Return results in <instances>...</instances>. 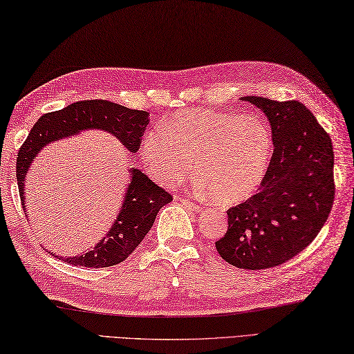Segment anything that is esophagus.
I'll list each match as a JSON object with an SVG mask.
<instances>
[{
  "instance_id": "esophagus-1",
  "label": "esophagus",
  "mask_w": 354,
  "mask_h": 354,
  "mask_svg": "<svg viewBox=\"0 0 354 354\" xmlns=\"http://www.w3.org/2000/svg\"><path fill=\"white\" fill-rule=\"evenodd\" d=\"M178 201L182 203L183 206H185L187 210H192V212H201V207L198 206V204L192 203L191 200H187V198H178Z\"/></svg>"
}]
</instances>
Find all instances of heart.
Wrapping results in <instances>:
<instances>
[{
	"label": "heart",
	"instance_id": "heart-1",
	"mask_svg": "<svg viewBox=\"0 0 354 354\" xmlns=\"http://www.w3.org/2000/svg\"><path fill=\"white\" fill-rule=\"evenodd\" d=\"M272 148L261 118L204 109L172 113L140 140V156L157 182L180 185L197 168L201 189L219 204L245 201L261 187Z\"/></svg>",
	"mask_w": 354,
	"mask_h": 354
}]
</instances>
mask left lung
I'll use <instances>...</instances> for the list:
<instances>
[{"label":"left lung","instance_id":"1","mask_svg":"<svg viewBox=\"0 0 354 354\" xmlns=\"http://www.w3.org/2000/svg\"><path fill=\"white\" fill-rule=\"evenodd\" d=\"M268 118L272 159L261 189L229 209V229L215 242L242 270L285 263L317 238L335 198L330 136L298 101L242 97Z\"/></svg>","mask_w":354,"mask_h":354}]
</instances>
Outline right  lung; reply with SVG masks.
I'll use <instances>...</instances> for the list:
<instances>
[{"label":"right lung","instance_id":"add662e5","mask_svg":"<svg viewBox=\"0 0 354 354\" xmlns=\"http://www.w3.org/2000/svg\"><path fill=\"white\" fill-rule=\"evenodd\" d=\"M148 122V112L133 111L104 100L78 101L62 111L39 118L17 159L18 187L24 210L27 172L46 145L88 130H101L115 136L127 151L136 153ZM129 178L115 221L95 245L71 257L51 254L59 257V261L88 268H104L125 261L150 232L159 210L172 201L167 191L154 185L138 168H129Z\"/></svg>","mask_w":354,"mask_h":354}]
</instances>
